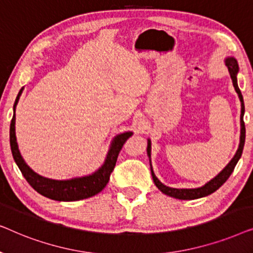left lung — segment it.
Returning <instances> with one entry per match:
<instances>
[{
  "instance_id": "left-lung-1",
  "label": "left lung",
  "mask_w": 253,
  "mask_h": 253,
  "mask_svg": "<svg viewBox=\"0 0 253 253\" xmlns=\"http://www.w3.org/2000/svg\"><path fill=\"white\" fill-rule=\"evenodd\" d=\"M226 65L228 68V71H229L230 78L233 81V85L235 91H236L238 98H240L241 101V136H240V144H238V148L235 153L234 158L231 159L226 167H224L222 170H221L219 174H217L215 177L211 179L206 183L205 185L199 186V188L196 189H175V188H170V186L165 185L164 183H161L159 181V178L155 176L153 168H152V162H151V139H147V157L150 159V166H151V174L152 177H153L154 184L157 185V188L160 190L162 193L167 195L169 197H172V198L176 199H181V200H192V199H198V198H203V197H206L211 195V193L215 192L217 189L220 188L221 185L223 184L224 182L229 178V176L231 175V172L234 171L235 166L237 165L238 160H240L242 157V152H243V147H244V143H245V126H244V121H243V116H244V101H243V95H242L241 89L238 87L237 84V75H238V63L237 60L233 56H228L226 57Z\"/></svg>"
}]
</instances>
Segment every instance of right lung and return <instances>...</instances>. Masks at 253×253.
<instances>
[{
  "label": "right lung",
  "instance_id": "1",
  "mask_svg": "<svg viewBox=\"0 0 253 253\" xmlns=\"http://www.w3.org/2000/svg\"><path fill=\"white\" fill-rule=\"evenodd\" d=\"M23 91L24 87L20 88L16 98L15 105H13V116L11 124H10V146H11L13 160L18 166L24 177L29 182V184L40 195L49 199L57 200V202H76V200L89 198V197L101 192L108 183L110 174L115 168L120 151L122 150L127 138L133 134L132 131H126V132L116 134L113 138L102 166L92 174L69 179H53L43 177L29 167V165L26 164L22 154H20L18 143H17L16 107Z\"/></svg>",
  "mask_w": 253,
  "mask_h": 253
}]
</instances>
